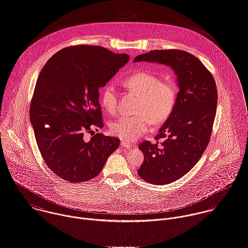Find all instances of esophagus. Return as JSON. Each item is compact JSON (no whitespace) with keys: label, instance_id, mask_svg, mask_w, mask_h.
I'll list each match as a JSON object with an SVG mask.
<instances>
[{"label":"esophagus","instance_id":"obj_1","mask_svg":"<svg viewBox=\"0 0 248 248\" xmlns=\"http://www.w3.org/2000/svg\"><path fill=\"white\" fill-rule=\"evenodd\" d=\"M120 146H121L122 148H125V149H128V150L132 148L131 144H129V143H127V142H124V141H121V143H120Z\"/></svg>","mask_w":248,"mask_h":248}]
</instances>
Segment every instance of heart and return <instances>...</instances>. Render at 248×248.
<instances>
[{"mask_svg": "<svg viewBox=\"0 0 248 248\" xmlns=\"http://www.w3.org/2000/svg\"><path fill=\"white\" fill-rule=\"evenodd\" d=\"M123 86L138 95L134 116H120L111 123L113 135L123 141H134L141 137L151 124L165 122L172 112L178 88L172 79H162L157 75L139 70L122 81ZM101 106L109 113L117 110V93L112 85L103 87L100 93Z\"/></svg>", "mask_w": 248, "mask_h": 248, "instance_id": "1", "label": "heart"}]
</instances>
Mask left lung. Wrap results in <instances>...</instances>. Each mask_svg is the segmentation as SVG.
I'll list each match as a JSON object with an SVG mask.
<instances>
[{
	"label": "left lung",
	"mask_w": 248,
	"mask_h": 248,
	"mask_svg": "<svg viewBox=\"0 0 248 248\" xmlns=\"http://www.w3.org/2000/svg\"><path fill=\"white\" fill-rule=\"evenodd\" d=\"M137 62L165 64L177 76L174 108L155 137L164 142L159 146L144 141L138 147L145 156L139 176L150 184L168 185L187 173L203 155L216 115L217 87L212 74L186 51L153 50L138 55Z\"/></svg>",
	"instance_id": "obj_1"
}]
</instances>
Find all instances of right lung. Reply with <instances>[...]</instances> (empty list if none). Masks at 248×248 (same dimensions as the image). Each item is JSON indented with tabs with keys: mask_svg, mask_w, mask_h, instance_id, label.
Wrapping results in <instances>:
<instances>
[{
	"mask_svg": "<svg viewBox=\"0 0 248 248\" xmlns=\"http://www.w3.org/2000/svg\"><path fill=\"white\" fill-rule=\"evenodd\" d=\"M130 57L95 45H76L52 56L42 69L30 106V120L47 167L70 183L91 180L118 148L116 137L85 133L103 127L98 89Z\"/></svg>",
	"mask_w": 248,
	"mask_h": 248,
	"instance_id": "right-lung-1",
	"label": "right lung"
}]
</instances>
